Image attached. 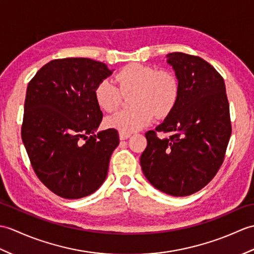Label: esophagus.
Masks as SVG:
<instances>
[{
	"mask_svg": "<svg viewBox=\"0 0 254 254\" xmlns=\"http://www.w3.org/2000/svg\"><path fill=\"white\" fill-rule=\"evenodd\" d=\"M129 136H131V134H129V133H122V132L119 133L120 140H126V139L129 138Z\"/></svg>",
	"mask_w": 254,
	"mask_h": 254,
	"instance_id": "1",
	"label": "esophagus"
}]
</instances>
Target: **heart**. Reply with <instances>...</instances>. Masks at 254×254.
I'll return each instance as SVG.
<instances>
[{
  "instance_id": "heart-1",
  "label": "heart",
  "mask_w": 254,
  "mask_h": 254,
  "mask_svg": "<svg viewBox=\"0 0 254 254\" xmlns=\"http://www.w3.org/2000/svg\"><path fill=\"white\" fill-rule=\"evenodd\" d=\"M115 79L119 88L104 79L94 90V97L103 110L114 113L119 108L122 94L134 92L132 103L135 107L122 110L106 120L109 127L122 133H132L149 126L156 114L160 118L168 116L178 103L180 84L172 72L131 63L120 69Z\"/></svg>"
}]
</instances>
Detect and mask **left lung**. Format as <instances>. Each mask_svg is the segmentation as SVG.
Here are the masks:
<instances>
[{
    "label": "left lung",
    "instance_id": "8db88e82",
    "mask_svg": "<svg viewBox=\"0 0 254 254\" xmlns=\"http://www.w3.org/2000/svg\"><path fill=\"white\" fill-rule=\"evenodd\" d=\"M167 58L179 80V99L161 125L145 134L140 167L157 190L184 197L214 178L225 157L232 126L221 74L198 56L176 52ZM157 131L170 136L159 138Z\"/></svg>",
    "mask_w": 254,
    "mask_h": 254
}]
</instances>
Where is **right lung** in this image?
<instances>
[{
	"instance_id": "right-lung-1",
	"label": "right lung",
	"mask_w": 254,
	"mask_h": 254,
	"mask_svg": "<svg viewBox=\"0 0 254 254\" xmlns=\"http://www.w3.org/2000/svg\"><path fill=\"white\" fill-rule=\"evenodd\" d=\"M113 71L90 58H64L29 82L22 143L35 174L57 196L86 197L106 180L119 135L115 128L97 132L103 113L94 90Z\"/></svg>"
}]
</instances>
